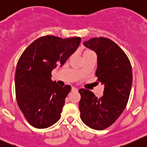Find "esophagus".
I'll use <instances>...</instances> for the list:
<instances>
[{
    "instance_id": "esophagus-1",
    "label": "esophagus",
    "mask_w": 147,
    "mask_h": 147,
    "mask_svg": "<svg viewBox=\"0 0 147 147\" xmlns=\"http://www.w3.org/2000/svg\"><path fill=\"white\" fill-rule=\"evenodd\" d=\"M78 90V89L76 88H75V87H72V88H71V91L72 92H76Z\"/></svg>"
}]
</instances>
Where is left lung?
Listing matches in <instances>:
<instances>
[{
  "mask_svg": "<svg viewBox=\"0 0 147 147\" xmlns=\"http://www.w3.org/2000/svg\"><path fill=\"white\" fill-rule=\"evenodd\" d=\"M96 53L97 80L105 85L98 98L87 89H80V118L88 127L102 130L112 125L125 109L132 83V71L127 54L108 38L94 37L84 42Z\"/></svg>",
  "mask_w": 147,
  "mask_h": 147,
  "instance_id": "8db88e82",
  "label": "left lung"
}]
</instances>
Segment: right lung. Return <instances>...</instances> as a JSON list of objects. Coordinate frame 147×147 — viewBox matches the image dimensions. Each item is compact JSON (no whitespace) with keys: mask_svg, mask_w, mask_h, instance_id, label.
<instances>
[{"mask_svg":"<svg viewBox=\"0 0 147 147\" xmlns=\"http://www.w3.org/2000/svg\"><path fill=\"white\" fill-rule=\"evenodd\" d=\"M80 37L44 36L30 44L19 58L15 72V94L19 108L32 126L39 129L54 124L61 117L70 85L51 80V71L65 64L77 49Z\"/></svg>","mask_w":147,"mask_h":147,"instance_id":"1","label":"right lung"}]
</instances>
